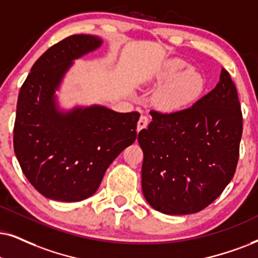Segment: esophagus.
I'll list each match as a JSON object with an SVG mask.
<instances>
[{"label":"esophagus","instance_id":"obj_1","mask_svg":"<svg viewBox=\"0 0 258 258\" xmlns=\"http://www.w3.org/2000/svg\"><path fill=\"white\" fill-rule=\"evenodd\" d=\"M148 123H149V118L146 115H142L139 118V121H138V123H137V131H142L143 128H145L146 126H148Z\"/></svg>","mask_w":258,"mask_h":258}]
</instances>
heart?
I'll list each match as a JSON object with an SVG mask.
<instances>
[{
  "label": "heart",
  "mask_w": 258,
  "mask_h": 258,
  "mask_svg": "<svg viewBox=\"0 0 258 258\" xmlns=\"http://www.w3.org/2000/svg\"><path fill=\"white\" fill-rule=\"evenodd\" d=\"M150 82L163 86L156 93V103L168 112L183 109L195 102L205 89V80L199 71L188 69V64L180 58L165 61L152 75Z\"/></svg>",
  "instance_id": "heart-1"
}]
</instances>
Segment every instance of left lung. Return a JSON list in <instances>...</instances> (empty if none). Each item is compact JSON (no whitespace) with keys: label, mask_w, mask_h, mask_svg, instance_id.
<instances>
[{"label":"left lung","mask_w":258,"mask_h":258,"mask_svg":"<svg viewBox=\"0 0 258 258\" xmlns=\"http://www.w3.org/2000/svg\"><path fill=\"white\" fill-rule=\"evenodd\" d=\"M138 135L144 153L142 189L152 208L169 216L198 213L211 205L236 171L243 118L230 74L189 108L150 112Z\"/></svg>","instance_id":"1"}]
</instances>
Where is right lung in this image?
<instances>
[{
	"label": "right lung",
	"instance_id": "right-lung-1",
	"mask_svg": "<svg viewBox=\"0 0 258 258\" xmlns=\"http://www.w3.org/2000/svg\"><path fill=\"white\" fill-rule=\"evenodd\" d=\"M101 45L102 39L89 34L57 42L35 61L19 94L16 158L31 184L51 200L76 202L95 194L112 162L137 138L138 112L58 106L56 90L74 60Z\"/></svg>",
	"mask_w": 258,
	"mask_h": 258
}]
</instances>
